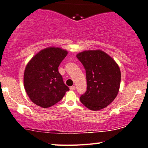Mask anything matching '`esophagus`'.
Returning a JSON list of instances; mask_svg holds the SVG:
<instances>
[{"label": "esophagus", "instance_id": "34e87169", "mask_svg": "<svg viewBox=\"0 0 148 148\" xmlns=\"http://www.w3.org/2000/svg\"><path fill=\"white\" fill-rule=\"evenodd\" d=\"M70 90H72V91H74V90H76V87L75 86H71V87H70Z\"/></svg>", "mask_w": 148, "mask_h": 148}]
</instances>
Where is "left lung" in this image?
<instances>
[{"mask_svg": "<svg viewBox=\"0 0 148 148\" xmlns=\"http://www.w3.org/2000/svg\"><path fill=\"white\" fill-rule=\"evenodd\" d=\"M86 70L87 90L80 101L91 111H99L113 101L120 88V68L101 50L84 51L76 55Z\"/></svg>", "mask_w": 148, "mask_h": 148, "instance_id": "1", "label": "left lung"}]
</instances>
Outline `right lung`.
I'll use <instances>...</instances> for the list:
<instances>
[{
    "mask_svg": "<svg viewBox=\"0 0 148 148\" xmlns=\"http://www.w3.org/2000/svg\"><path fill=\"white\" fill-rule=\"evenodd\" d=\"M62 48L50 47L37 53L26 65L23 84L27 95L38 106L48 108L61 100L69 87L58 72V66L67 55Z\"/></svg>",
    "mask_w": 148,
    "mask_h": 148,
    "instance_id": "add662e5",
    "label": "right lung"
}]
</instances>
